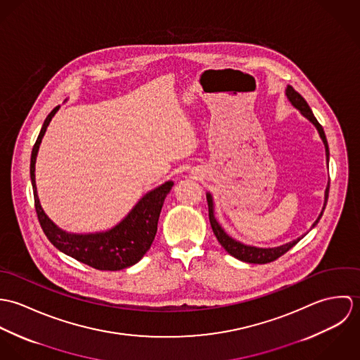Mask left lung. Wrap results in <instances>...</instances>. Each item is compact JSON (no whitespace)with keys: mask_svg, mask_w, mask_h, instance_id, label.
Returning <instances> with one entry per match:
<instances>
[{"mask_svg":"<svg viewBox=\"0 0 360 360\" xmlns=\"http://www.w3.org/2000/svg\"><path fill=\"white\" fill-rule=\"evenodd\" d=\"M285 96L288 98V101L291 103V105L294 108H297L301 115L304 117H307L309 122L316 127L323 144H324V148H326V160H327V165H328V159H330V151H328V144H327V139H326V134H324V130L323 127L320 126V123L317 122V119L314 117L311 109L309 108L308 103L304 100V97L297 93L291 86H287L285 89ZM328 188H330V180L327 183V187H326V191H324V204L321 207V212L320 214L317 216V219L314 220V223L311 224L310 230L319 223L320 217L323 216V212L326 209V204H327V198H328ZM206 200H207V206H209V220H210V226H212V230H213V234L216 236L217 241L220 243V245L227 251V254H230L231 257H237L238 260H243V262H247V263H257V264H263V263H269V262H273L276 260L277 257L284 255L288 250H291L297 243H300L305 234H302L301 237H298L297 240L294 241H290L287 244H283L280 247H273V248H260V247H252V245H247L241 241H237L234 240L231 236H229L224 229L221 227V224L217 221L216 216H214V202H213V197L210 193H206Z\"/></svg>","mask_w":360,"mask_h":360,"instance_id":"1","label":"left lung"}]
</instances>
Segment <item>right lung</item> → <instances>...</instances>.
I'll list each match as a JSON object with an SVG mask.
<instances>
[{
	"instance_id": "1",
	"label": "right lung",
	"mask_w": 360,
	"mask_h": 360,
	"mask_svg": "<svg viewBox=\"0 0 360 360\" xmlns=\"http://www.w3.org/2000/svg\"><path fill=\"white\" fill-rule=\"evenodd\" d=\"M58 109L59 106L52 109L44 120L30 158V180L41 229L56 250L90 267L110 271L130 267L151 248L158 230L159 214L166 195L173 187V181H166L144 194L133 209L109 230L96 233H69L62 230L44 212L36 187V159L39 148Z\"/></svg>"
}]
</instances>
